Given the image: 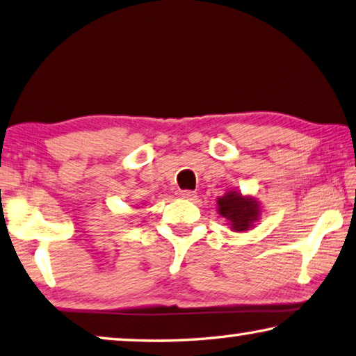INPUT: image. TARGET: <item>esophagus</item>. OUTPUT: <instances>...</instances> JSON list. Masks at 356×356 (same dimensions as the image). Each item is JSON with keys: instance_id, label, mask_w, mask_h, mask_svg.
<instances>
[{"instance_id": "1", "label": "esophagus", "mask_w": 356, "mask_h": 356, "mask_svg": "<svg viewBox=\"0 0 356 356\" xmlns=\"http://www.w3.org/2000/svg\"><path fill=\"white\" fill-rule=\"evenodd\" d=\"M179 197L186 199V200H193L196 197V191H191V190H180L179 191Z\"/></svg>"}]
</instances>
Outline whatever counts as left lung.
I'll return each mask as SVG.
<instances>
[{"instance_id": "8db88e82", "label": "left lung", "mask_w": 356, "mask_h": 356, "mask_svg": "<svg viewBox=\"0 0 356 356\" xmlns=\"http://www.w3.org/2000/svg\"><path fill=\"white\" fill-rule=\"evenodd\" d=\"M218 211L230 222L234 232H245L255 227L260 219V204L254 196H243L240 191L230 190L224 196L218 197Z\"/></svg>"}]
</instances>
